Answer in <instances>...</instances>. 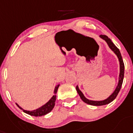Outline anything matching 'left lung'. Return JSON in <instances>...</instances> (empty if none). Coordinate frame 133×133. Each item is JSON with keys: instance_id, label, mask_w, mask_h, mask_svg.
I'll list each match as a JSON object with an SVG mask.
<instances>
[{"instance_id": "left-lung-1", "label": "left lung", "mask_w": 133, "mask_h": 133, "mask_svg": "<svg viewBox=\"0 0 133 133\" xmlns=\"http://www.w3.org/2000/svg\"><path fill=\"white\" fill-rule=\"evenodd\" d=\"M99 37L101 38L102 39H103V40L107 42V44H108L109 47L111 49V51H114V53L116 55L117 57H118L119 62H120V74H119V78H118V85H117L116 88L115 89V91H114L113 93H112L109 97L104 99V100H103V101H92V100H89V99H87L83 95V93H82V92H81V91L79 89L78 86H76V91L77 92H78V93L79 95H80V98H81V99H82V101L84 103H87V104L91 105H95V106H100V105H107L108 104V103H111V101H114V100L116 99V97L117 95H118V92H119V91H120V89H121L122 87V84L124 79V64L123 60H122V58L121 53H120L119 49L115 46V44H114L113 42H111V40H110L107 36L100 35L99 36Z\"/></svg>"}]
</instances>
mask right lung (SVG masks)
Returning <instances> with one entry per match:
<instances>
[{"mask_svg":"<svg viewBox=\"0 0 133 133\" xmlns=\"http://www.w3.org/2000/svg\"><path fill=\"white\" fill-rule=\"evenodd\" d=\"M59 87V84H58V85H57L56 87H55L54 90L55 95L50 99L49 101H48L47 103H46L44 105H42L41 108H38L36 110H32V111H28V110H23V108H21L17 103H16V105L19 109L23 110V112H25V113L28 114L30 115V116H44V115L47 114L48 113H49L50 111L53 110V108H54L55 101H56V95H55V94H56L57 92Z\"/></svg>","mask_w":133,"mask_h":133,"instance_id":"1","label":"right lung"}]
</instances>
